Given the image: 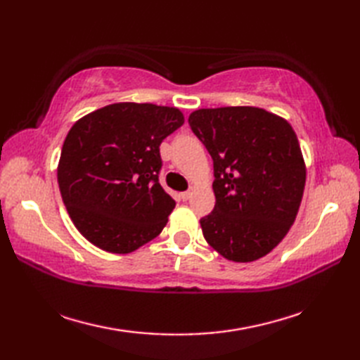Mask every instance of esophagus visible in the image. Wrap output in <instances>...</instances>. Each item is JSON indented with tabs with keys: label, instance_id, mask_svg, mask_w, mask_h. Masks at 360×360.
Wrapping results in <instances>:
<instances>
[{
	"label": "esophagus",
	"instance_id": "1",
	"mask_svg": "<svg viewBox=\"0 0 360 360\" xmlns=\"http://www.w3.org/2000/svg\"><path fill=\"white\" fill-rule=\"evenodd\" d=\"M192 195H193V192L192 190H187V192H182L181 193V198H182V201H188L190 198H192Z\"/></svg>",
	"mask_w": 360,
	"mask_h": 360
}]
</instances>
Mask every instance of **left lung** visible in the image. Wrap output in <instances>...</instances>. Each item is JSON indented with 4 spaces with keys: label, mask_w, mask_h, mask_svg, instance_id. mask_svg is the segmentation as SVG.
<instances>
[{
    "label": "left lung",
    "mask_w": 360,
    "mask_h": 360,
    "mask_svg": "<svg viewBox=\"0 0 360 360\" xmlns=\"http://www.w3.org/2000/svg\"><path fill=\"white\" fill-rule=\"evenodd\" d=\"M188 125L213 159L217 202L200 221L205 241L236 263L269 254L294 224L307 181L292 127L255 106L196 110Z\"/></svg>",
    "instance_id": "1"
}]
</instances>
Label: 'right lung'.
<instances>
[{"label":"right lung","mask_w":360,"mask_h":360,"mask_svg":"<svg viewBox=\"0 0 360 360\" xmlns=\"http://www.w3.org/2000/svg\"><path fill=\"white\" fill-rule=\"evenodd\" d=\"M182 124L178 108L124 102L72 125L57 179L74 226L89 243L129 254L162 232L176 202L159 184V145Z\"/></svg>","instance_id":"right-lung-1"}]
</instances>
